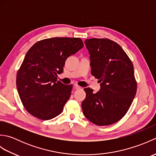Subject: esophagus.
<instances>
[{
	"instance_id": "34e87169",
	"label": "esophagus",
	"mask_w": 156,
	"mask_h": 156,
	"mask_svg": "<svg viewBox=\"0 0 156 156\" xmlns=\"http://www.w3.org/2000/svg\"><path fill=\"white\" fill-rule=\"evenodd\" d=\"M74 88L76 89V90H79V89H82V87H80V86H78V84H76V85L74 86Z\"/></svg>"
}]
</instances>
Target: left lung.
Returning <instances> with one entry per match:
<instances>
[{"label": "left lung", "instance_id": "1", "mask_svg": "<svg viewBox=\"0 0 156 156\" xmlns=\"http://www.w3.org/2000/svg\"><path fill=\"white\" fill-rule=\"evenodd\" d=\"M90 56L91 74L98 79L100 91L86 88L82 111L89 121L98 126L110 125L124 117L137 92L133 65L117 43L107 38L86 39Z\"/></svg>", "mask_w": 156, "mask_h": 156}]
</instances>
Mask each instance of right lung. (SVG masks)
<instances>
[{
  "label": "right lung",
  "instance_id": "add662e5",
  "mask_svg": "<svg viewBox=\"0 0 156 156\" xmlns=\"http://www.w3.org/2000/svg\"><path fill=\"white\" fill-rule=\"evenodd\" d=\"M84 47L78 37H52L39 41L29 49L16 74L20 99L34 117L49 120L63 111L72 85L57 81L69 56Z\"/></svg>",
  "mask_w": 156,
  "mask_h": 156
}]
</instances>
